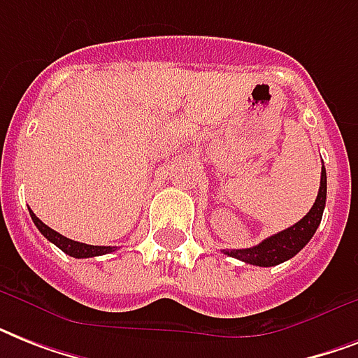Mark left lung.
I'll return each instance as SVG.
<instances>
[{"label": "left lung", "mask_w": 358, "mask_h": 358, "mask_svg": "<svg viewBox=\"0 0 358 358\" xmlns=\"http://www.w3.org/2000/svg\"><path fill=\"white\" fill-rule=\"evenodd\" d=\"M325 199H327V173H325V167H322V180H320L316 202L305 217L297 221L294 227H289V229L275 236H269L262 243L255 245L250 249H224L223 252L245 262V264L260 267L278 266V264L294 258L310 241L312 236L316 234L317 227L322 223Z\"/></svg>", "instance_id": "8db88e82"}]
</instances>
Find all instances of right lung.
Returning <instances> with one entry per match:
<instances>
[{
  "instance_id": "add662e5",
  "label": "right lung",
  "mask_w": 358,
  "mask_h": 358,
  "mask_svg": "<svg viewBox=\"0 0 358 358\" xmlns=\"http://www.w3.org/2000/svg\"><path fill=\"white\" fill-rule=\"evenodd\" d=\"M31 219H33V223L36 224V229L41 230V234L44 236L46 239H50L53 245H57L59 249L66 252L69 256H74V258H92V256H102L108 255V252H113L117 250V247H103V245H87V243H80V241H74V239L64 238L63 234H59L55 230H52L48 224H44L41 219L36 217L35 213L31 212Z\"/></svg>"
}]
</instances>
